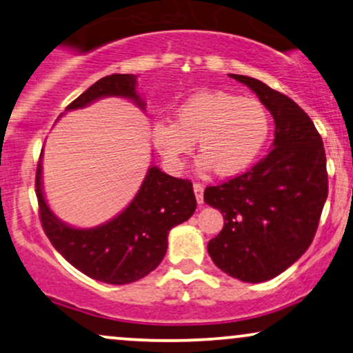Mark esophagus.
<instances>
[{
  "mask_svg": "<svg viewBox=\"0 0 353 353\" xmlns=\"http://www.w3.org/2000/svg\"><path fill=\"white\" fill-rule=\"evenodd\" d=\"M203 184H200V182H195L194 184V192H195V199H197L199 203H203Z\"/></svg>",
  "mask_w": 353,
  "mask_h": 353,
  "instance_id": "34e87169",
  "label": "esophagus"
}]
</instances>
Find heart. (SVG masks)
I'll list each match as a JSON object with an SVG mask.
<instances>
[{"label":"heart","instance_id":"heart-1","mask_svg":"<svg viewBox=\"0 0 353 353\" xmlns=\"http://www.w3.org/2000/svg\"><path fill=\"white\" fill-rule=\"evenodd\" d=\"M269 133L270 117L261 101L208 91L182 102L174 123H156L153 143L169 168L179 169L197 141L202 168L231 177L256 161Z\"/></svg>","mask_w":353,"mask_h":353}]
</instances>
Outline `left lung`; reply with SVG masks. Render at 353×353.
<instances>
[{"label": "left lung", "instance_id": "1", "mask_svg": "<svg viewBox=\"0 0 353 353\" xmlns=\"http://www.w3.org/2000/svg\"><path fill=\"white\" fill-rule=\"evenodd\" d=\"M230 77L251 88L270 110L275 140L249 171L205 189V203L225 220L208 254L225 274L259 283L287 270L313 243L327 199L325 151L313 120L296 102L259 79Z\"/></svg>", "mask_w": 353, "mask_h": 353}]
</instances>
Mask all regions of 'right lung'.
<instances>
[{
  "label": "right lung",
  "instance_id": "right-lung-1",
  "mask_svg": "<svg viewBox=\"0 0 353 353\" xmlns=\"http://www.w3.org/2000/svg\"><path fill=\"white\" fill-rule=\"evenodd\" d=\"M135 86V74H109L88 88L66 110L86 107L105 96L127 97L143 107ZM40 177L39 161L35 195L42 228L53 248L79 272L112 285L137 282L154 270L166 254L169 231L189 220L197 207L189 179H177L151 166L135 199L120 215L97 228L78 230L50 212Z\"/></svg>",
  "mask_w": 353,
  "mask_h": 353
}]
</instances>
